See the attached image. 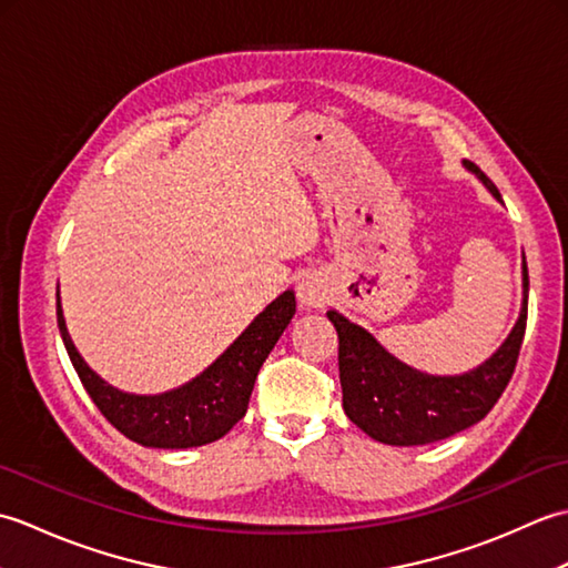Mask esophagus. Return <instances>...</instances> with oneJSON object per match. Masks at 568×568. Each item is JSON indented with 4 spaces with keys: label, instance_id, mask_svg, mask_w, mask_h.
Segmentation results:
<instances>
[{
    "label": "esophagus",
    "instance_id": "esophagus-1",
    "mask_svg": "<svg viewBox=\"0 0 568 568\" xmlns=\"http://www.w3.org/2000/svg\"><path fill=\"white\" fill-rule=\"evenodd\" d=\"M297 300H300V305H305V307H322L324 303H327V285H324V281L322 277H317V275H305L303 281L297 283Z\"/></svg>",
    "mask_w": 568,
    "mask_h": 568
}]
</instances>
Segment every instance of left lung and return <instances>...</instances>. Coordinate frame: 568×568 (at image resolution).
Returning a JSON list of instances; mask_svg holds the SVG:
<instances>
[{"label": "left lung", "instance_id": "1", "mask_svg": "<svg viewBox=\"0 0 568 568\" xmlns=\"http://www.w3.org/2000/svg\"><path fill=\"white\" fill-rule=\"evenodd\" d=\"M498 202L500 192L480 168L464 161ZM527 261L523 256V307L513 332L484 364L458 376H434L403 364L368 329L329 310L339 334V381L344 413L371 439L390 446H422L474 427L498 403L520 354L527 324Z\"/></svg>", "mask_w": 568, "mask_h": 568}]
</instances>
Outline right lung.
I'll list each match as a JSON object with an SVG mask.
<instances>
[{"mask_svg": "<svg viewBox=\"0 0 568 568\" xmlns=\"http://www.w3.org/2000/svg\"><path fill=\"white\" fill-rule=\"evenodd\" d=\"M293 315L295 293L285 291L258 312L234 344H229L200 376L159 395H136L114 388L84 364L68 334L58 293V329L84 390L124 437L149 449H192L222 439L246 415L263 361Z\"/></svg>", "mask_w": 568, "mask_h": 568, "instance_id": "1", "label": "right lung"}]
</instances>
